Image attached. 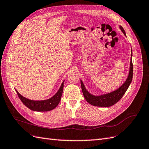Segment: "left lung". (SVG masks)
Wrapping results in <instances>:
<instances>
[{"instance_id":"left-lung-1","label":"left lung","mask_w":149,"mask_h":149,"mask_svg":"<svg viewBox=\"0 0 149 149\" xmlns=\"http://www.w3.org/2000/svg\"><path fill=\"white\" fill-rule=\"evenodd\" d=\"M119 29L122 31L125 36H126L125 30L123 28V26L119 25ZM132 50L131 48V56H130V67L129 74L125 79L124 83L122 84L120 86L114 91L109 93L101 94L100 96H95L88 92V90L86 89L85 86L81 79V89L83 93L85 100L89 102L90 104L94 106L98 107H110L113 106L116 102H118L120 99L124 96V94L127 91L130 84L132 82V76H133V65L132 61Z\"/></svg>"}]
</instances>
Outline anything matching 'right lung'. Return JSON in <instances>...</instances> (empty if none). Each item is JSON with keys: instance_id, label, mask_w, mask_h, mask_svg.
Returning a JSON list of instances; mask_svg holds the SVG:
<instances>
[{"instance_id": "obj_1", "label": "right lung", "mask_w": 149, "mask_h": 149, "mask_svg": "<svg viewBox=\"0 0 149 149\" xmlns=\"http://www.w3.org/2000/svg\"><path fill=\"white\" fill-rule=\"evenodd\" d=\"M64 82L65 80L63 81L61 84L60 89H58L57 93L52 96V97L48 99L45 100H41V101H34L31 100L29 99L26 98L22 96L21 94L18 92L15 89V91L19 96L20 100L23 102L24 104L29 108L31 111H38V112H45V111H52L60 103L61 97L62 96L63 91V86H64Z\"/></svg>"}]
</instances>
